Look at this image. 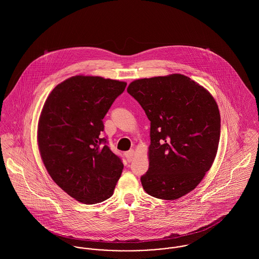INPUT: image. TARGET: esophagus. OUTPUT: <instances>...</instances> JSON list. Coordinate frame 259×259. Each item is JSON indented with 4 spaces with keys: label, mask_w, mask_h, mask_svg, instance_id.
I'll list each match as a JSON object with an SVG mask.
<instances>
[{
    "label": "esophagus",
    "mask_w": 259,
    "mask_h": 259,
    "mask_svg": "<svg viewBox=\"0 0 259 259\" xmlns=\"http://www.w3.org/2000/svg\"><path fill=\"white\" fill-rule=\"evenodd\" d=\"M124 156H125L126 160H127L128 162H131V161L134 159V156H135V151H134V150H128L127 152H125V153H124Z\"/></svg>",
    "instance_id": "obj_1"
}]
</instances>
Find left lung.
Returning a JSON list of instances; mask_svg holds the SVG:
<instances>
[{
    "label": "left lung",
    "mask_w": 259,
    "mask_h": 259,
    "mask_svg": "<svg viewBox=\"0 0 259 259\" xmlns=\"http://www.w3.org/2000/svg\"><path fill=\"white\" fill-rule=\"evenodd\" d=\"M127 93L150 120L149 195L175 200L193 190L210 169L221 137L219 106L202 85L172 74L132 81Z\"/></svg>",
    "instance_id": "8db88e82"
}]
</instances>
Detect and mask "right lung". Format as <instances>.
Segmentation results:
<instances>
[{
	"label": "right lung",
	"mask_w": 259,
	"mask_h": 259,
	"mask_svg": "<svg viewBox=\"0 0 259 259\" xmlns=\"http://www.w3.org/2000/svg\"><path fill=\"white\" fill-rule=\"evenodd\" d=\"M126 82L74 75L47 98L37 123V146L53 179L75 200L95 204L110 198L123 164L102 138L103 118Z\"/></svg>",
	"instance_id": "right-lung-1"
}]
</instances>
